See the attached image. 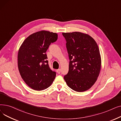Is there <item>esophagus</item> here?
<instances>
[{"mask_svg":"<svg viewBox=\"0 0 121 121\" xmlns=\"http://www.w3.org/2000/svg\"><path fill=\"white\" fill-rule=\"evenodd\" d=\"M57 73H58V74H60V72H61V70H60V69H57Z\"/></svg>","mask_w":121,"mask_h":121,"instance_id":"1","label":"esophagus"}]
</instances>
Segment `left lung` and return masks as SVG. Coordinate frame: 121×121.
<instances>
[{
  "instance_id": "left-lung-1",
  "label": "left lung",
  "mask_w": 121,
  "mask_h": 121,
  "mask_svg": "<svg viewBox=\"0 0 121 121\" xmlns=\"http://www.w3.org/2000/svg\"><path fill=\"white\" fill-rule=\"evenodd\" d=\"M66 41L69 59L68 73L64 78L73 90L81 92L95 84L101 69L99 47L93 38L87 34L73 32L63 33Z\"/></svg>"
}]
</instances>
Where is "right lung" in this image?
<instances>
[{
	"label": "right lung",
	"mask_w": 121,
	"mask_h": 121,
	"mask_svg": "<svg viewBox=\"0 0 121 121\" xmlns=\"http://www.w3.org/2000/svg\"><path fill=\"white\" fill-rule=\"evenodd\" d=\"M57 38L56 33L38 31L26 38L19 48V72L25 83L33 90L46 89L55 78L56 73L50 69L46 52L50 43Z\"/></svg>",
	"instance_id": "right-lung-1"
}]
</instances>
